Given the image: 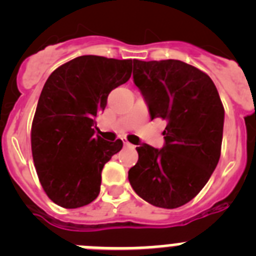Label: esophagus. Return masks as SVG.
<instances>
[{
	"label": "esophagus",
	"instance_id": "esophagus-1",
	"mask_svg": "<svg viewBox=\"0 0 256 256\" xmlns=\"http://www.w3.org/2000/svg\"><path fill=\"white\" fill-rule=\"evenodd\" d=\"M123 144H124V146H126V148H130V146H132V144H130V142L126 141V140H124V141H123Z\"/></svg>",
	"mask_w": 256,
	"mask_h": 256
}]
</instances>
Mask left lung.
<instances>
[{"instance_id": "8db88e82", "label": "left lung", "mask_w": 256, "mask_h": 256, "mask_svg": "<svg viewBox=\"0 0 256 256\" xmlns=\"http://www.w3.org/2000/svg\"><path fill=\"white\" fill-rule=\"evenodd\" d=\"M133 79L151 119L162 118L164 148H137L130 186L148 204L176 209L198 195L220 158L224 108L206 73L180 60H133Z\"/></svg>"}]
</instances>
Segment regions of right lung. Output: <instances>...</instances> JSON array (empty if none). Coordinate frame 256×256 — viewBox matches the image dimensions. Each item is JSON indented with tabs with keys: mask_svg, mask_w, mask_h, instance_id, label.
I'll return each instance as SVG.
<instances>
[{
	"mask_svg": "<svg viewBox=\"0 0 256 256\" xmlns=\"http://www.w3.org/2000/svg\"><path fill=\"white\" fill-rule=\"evenodd\" d=\"M132 74V60L86 55L52 72L32 123V155L42 188L58 206H84L100 194L101 172L123 142L94 134L108 94Z\"/></svg>",
	"mask_w": 256,
	"mask_h": 256,
	"instance_id": "right-lung-1",
	"label": "right lung"
}]
</instances>
